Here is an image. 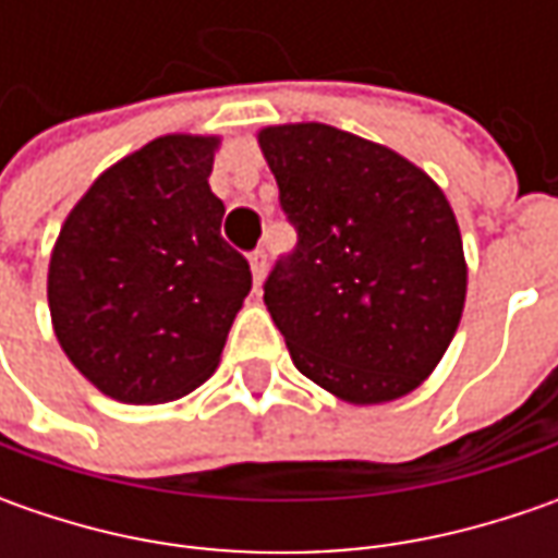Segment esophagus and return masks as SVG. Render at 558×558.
I'll list each match as a JSON object with an SVG mask.
<instances>
[{
    "label": "esophagus",
    "mask_w": 558,
    "mask_h": 558,
    "mask_svg": "<svg viewBox=\"0 0 558 558\" xmlns=\"http://www.w3.org/2000/svg\"><path fill=\"white\" fill-rule=\"evenodd\" d=\"M264 276H267V254H264V251H254V254H251V279H254V291L260 289Z\"/></svg>",
    "instance_id": "34e87169"
}]
</instances>
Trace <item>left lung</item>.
<instances>
[{"label":"left lung","instance_id":"8db88e82","mask_svg":"<svg viewBox=\"0 0 558 558\" xmlns=\"http://www.w3.org/2000/svg\"><path fill=\"white\" fill-rule=\"evenodd\" d=\"M257 145L298 229L264 286L291 363L375 407L435 373L460 329L469 267L457 214L422 167L329 123H272Z\"/></svg>","mask_w":558,"mask_h":558}]
</instances>
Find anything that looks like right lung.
<instances>
[{
	"mask_svg": "<svg viewBox=\"0 0 558 558\" xmlns=\"http://www.w3.org/2000/svg\"><path fill=\"white\" fill-rule=\"evenodd\" d=\"M220 136L167 133L101 170L49 257V313L80 375L120 403L180 400L220 366L251 291L210 192Z\"/></svg>",
	"mask_w": 558,
	"mask_h": 558,
	"instance_id": "obj_1",
	"label": "right lung"
}]
</instances>
